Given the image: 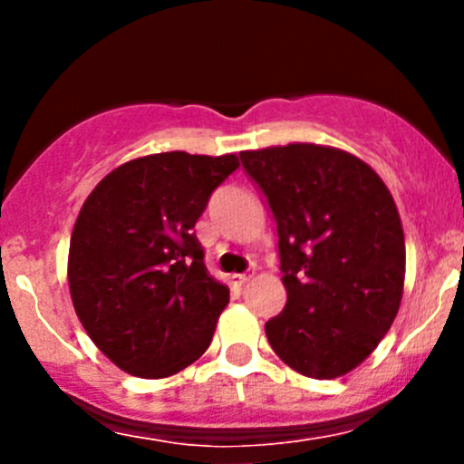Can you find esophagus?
I'll return each instance as SVG.
<instances>
[{"label":"esophagus","mask_w":464,"mask_h":464,"mask_svg":"<svg viewBox=\"0 0 464 464\" xmlns=\"http://www.w3.org/2000/svg\"><path fill=\"white\" fill-rule=\"evenodd\" d=\"M251 280V274H233L231 276V283L236 285V287H242V285H246Z\"/></svg>","instance_id":"esophagus-1"}]
</instances>
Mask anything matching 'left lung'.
<instances>
[{"instance_id":"left-lung-1","label":"left lung","mask_w":464,"mask_h":464,"mask_svg":"<svg viewBox=\"0 0 464 464\" xmlns=\"http://www.w3.org/2000/svg\"><path fill=\"white\" fill-rule=\"evenodd\" d=\"M240 159L274 213L287 289L266 339L301 375H348L391 330L404 294L395 199L368 163L330 145H274Z\"/></svg>"}]
</instances>
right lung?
Returning <instances> with one entry per match:
<instances>
[{
	"label": "right lung",
	"instance_id": "1",
	"mask_svg": "<svg viewBox=\"0 0 464 464\" xmlns=\"http://www.w3.org/2000/svg\"><path fill=\"white\" fill-rule=\"evenodd\" d=\"M236 154H148L98 181L73 224L67 278L73 310L121 371L170 377L213 339L228 287L204 265L193 233Z\"/></svg>",
	"mask_w": 464,
	"mask_h": 464
}]
</instances>
